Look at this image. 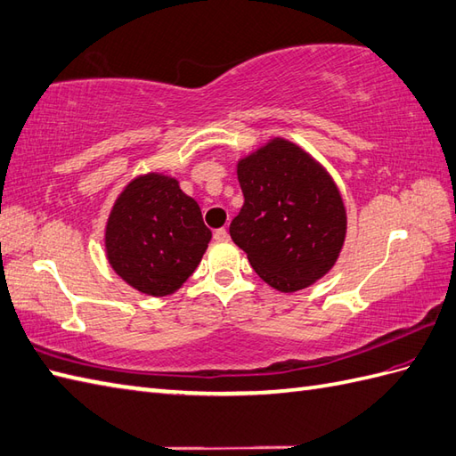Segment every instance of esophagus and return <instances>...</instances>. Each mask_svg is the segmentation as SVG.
<instances>
[{"label":"esophagus","mask_w":456,"mask_h":456,"mask_svg":"<svg viewBox=\"0 0 456 456\" xmlns=\"http://www.w3.org/2000/svg\"><path fill=\"white\" fill-rule=\"evenodd\" d=\"M230 238V234H228V230L226 228H218V230H215V240L216 241H226Z\"/></svg>","instance_id":"esophagus-1"}]
</instances>
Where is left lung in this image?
<instances>
[{
  "mask_svg": "<svg viewBox=\"0 0 456 456\" xmlns=\"http://www.w3.org/2000/svg\"><path fill=\"white\" fill-rule=\"evenodd\" d=\"M244 207L230 236L257 275L295 292L326 275L346 240V207L331 177L305 150L271 140L238 164Z\"/></svg>",
  "mask_w": 456,
  "mask_h": 456,
  "instance_id": "left-lung-1",
  "label": "left lung"
}]
</instances>
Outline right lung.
Segmentation results:
<instances>
[{
    "instance_id": "right-lung-1",
    "label": "right lung",
    "mask_w": 456,
    "mask_h": 456,
    "mask_svg": "<svg viewBox=\"0 0 456 456\" xmlns=\"http://www.w3.org/2000/svg\"><path fill=\"white\" fill-rule=\"evenodd\" d=\"M212 234L197 200L175 179L150 174L130 181L107 222L109 263L150 297L175 292L193 275Z\"/></svg>"
}]
</instances>
